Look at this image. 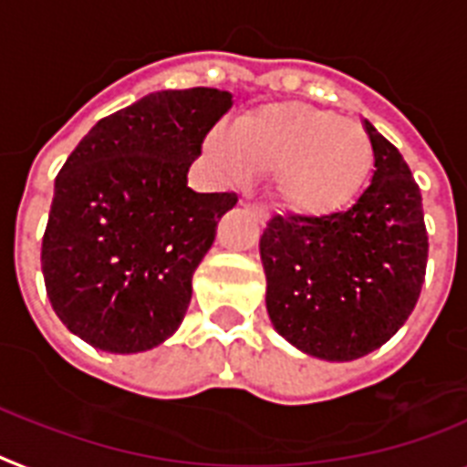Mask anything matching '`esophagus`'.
<instances>
[{"instance_id": "esophagus-1", "label": "esophagus", "mask_w": 467, "mask_h": 467, "mask_svg": "<svg viewBox=\"0 0 467 467\" xmlns=\"http://www.w3.org/2000/svg\"><path fill=\"white\" fill-rule=\"evenodd\" d=\"M246 206V209L252 211L254 213V218H256L258 223H261V225H265V223H268V209H264V206H261V203H254V202H249V199H244V202H242Z\"/></svg>"}]
</instances>
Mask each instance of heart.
<instances>
[{
    "label": "heart",
    "mask_w": 467,
    "mask_h": 467,
    "mask_svg": "<svg viewBox=\"0 0 467 467\" xmlns=\"http://www.w3.org/2000/svg\"><path fill=\"white\" fill-rule=\"evenodd\" d=\"M206 154L234 185L270 175L277 206L306 221L347 209L375 163L363 125L299 101L256 109L234 130L215 128Z\"/></svg>",
    "instance_id": "heart-1"
}]
</instances>
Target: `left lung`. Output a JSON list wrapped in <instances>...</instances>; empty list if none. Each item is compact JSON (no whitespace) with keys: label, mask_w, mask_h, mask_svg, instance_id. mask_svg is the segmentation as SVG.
Here are the masks:
<instances>
[{"label":"left lung","mask_w":467,"mask_h":467,"mask_svg":"<svg viewBox=\"0 0 467 467\" xmlns=\"http://www.w3.org/2000/svg\"><path fill=\"white\" fill-rule=\"evenodd\" d=\"M370 185L327 218H280L261 234L270 323L323 360H354L397 335L418 304L427 265L420 190L373 123Z\"/></svg>","instance_id":"1"}]
</instances>
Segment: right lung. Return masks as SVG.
Here are the masks:
<instances>
[{"mask_svg": "<svg viewBox=\"0 0 467 467\" xmlns=\"http://www.w3.org/2000/svg\"><path fill=\"white\" fill-rule=\"evenodd\" d=\"M225 89H161L94 125L54 182L42 275L73 335L111 354H140L173 337L192 275L237 203L202 194L187 171L227 109Z\"/></svg>", "mask_w": 467, "mask_h": 467, "instance_id": "1", "label": "right lung"}]
</instances>
